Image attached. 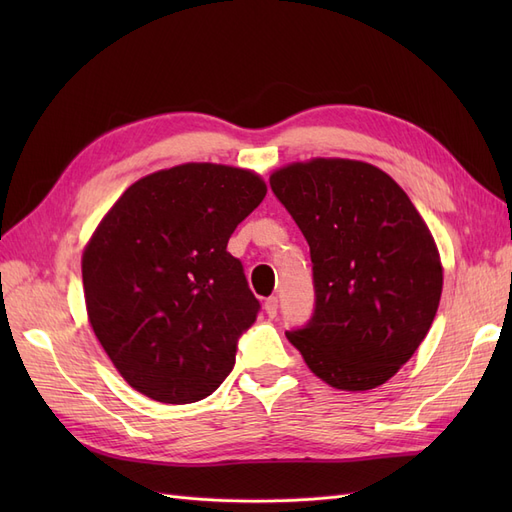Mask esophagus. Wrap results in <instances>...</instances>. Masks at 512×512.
Returning a JSON list of instances; mask_svg holds the SVG:
<instances>
[{"label":"esophagus","instance_id":"esophagus-1","mask_svg":"<svg viewBox=\"0 0 512 512\" xmlns=\"http://www.w3.org/2000/svg\"><path fill=\"white\" fill-rule=\"evenodd\" d=\"M262 307H265V312H267L269 318H275V316H277V299H275V297L265 299V303H262Z\"/></svg>","mask_w":512,"mask_h":512}]
</instances>
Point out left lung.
Returning a JSON list of instances; mask_svg holds the SVG:
<instances>
[{
	"mask_svg": "<svg viewBox=\"0 0 512 512\" xmlns=\"http://www.w3.org/2000/svg\"><path fill=\"white\" fill-rule=\"evenodd\" d=\"M269 181L314 262V318L288 342L333 389H376L436 318L444 275L431 230L397 181L361 160L292 162Z\"/></svg>",
	"mask_w": 512,
	"mask_h": 512,
	"instance_id": "8db88e82",
	"label": "left lung"
}]
</instances>
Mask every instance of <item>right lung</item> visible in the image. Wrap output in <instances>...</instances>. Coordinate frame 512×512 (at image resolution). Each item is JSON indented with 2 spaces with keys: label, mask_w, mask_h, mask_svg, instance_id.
Here are the masks:
<instances>
[{
  "label": "right lung",
  "mask_w": 512,
  "mask_h": 512,
  "mask_svg": "<svg viewBox=\"0 0 512 512\" xmlns=\"http://www.w3.org/2000/svg\"><path fill=\"white\" fill-rule=\"evenodd\" d=\"M267 194L254 170L188 162L134 181L83 250L91 329L134 391L205 399L235 367L260 309L226 250Z\"/></svg>",
  "instance_id": "1"
}]
</instances>
